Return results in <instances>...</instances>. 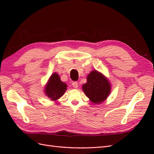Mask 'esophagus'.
<instances>
[{"mask_svg": "<svg viewBox=\"0 0 154 154\" xmlns=\"http://www.w3.org/2000/svg\"><path fill=\"white\" fill-rule=\"evenodd\" d=\"M72 87H73L74 88H77L78 87V83L77 82H73L72 83Z\"/></svg>", "mask_w": 154, "mask_h": 154, "instance_id": "1", "label": "esophagus"}]
</instances>
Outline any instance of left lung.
<instances>
[{"instance_id": "8db88e82", "label": "left lung", "mask_w": 154, "mask_h": 154, "mask_svg": "<svg viewBox=\"0 0 154 154\" xmlns=\"http://www.w3.org/2000/svg\"><path fill=\"white\" fill-rule=\"evenodd\" d=\"M87 82L83 85L85 95L94 103H100L109 96L110 85L108 80L100 72L92 71L87 78Z\"/></svg>"}]
</instances>
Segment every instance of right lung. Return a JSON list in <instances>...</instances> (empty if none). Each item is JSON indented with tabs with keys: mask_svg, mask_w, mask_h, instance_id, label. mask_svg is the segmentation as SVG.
<instances>
[{
	"mask_svg": "<svg viewBox=\"0 0 154 154\" xmlns=\"http://www.w3.org/2000/svg\"><path fill=\"white\" fill-rule=\"evenodd\" d=\"M45 92L51 100H57L62 97L67 90V85L60 80L59 75L53 74L45 87Z\"/></svg>",
	"mask_w": 154,
	"mask_h": 154,
	"instance_id": "add662e5",
	"label": "right lung"
}]
</instances>
